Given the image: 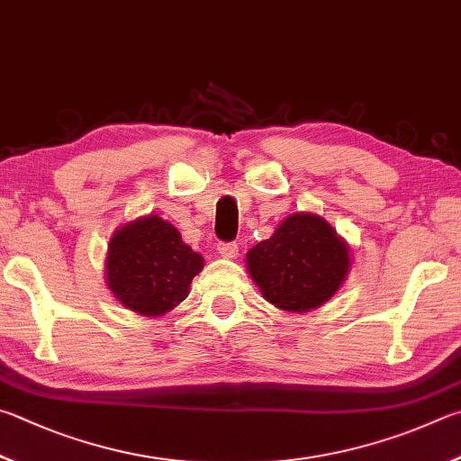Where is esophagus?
<instances>
[{"mask_svg": "<svg viewBox=\"0 0 461 461\" xmlns=\"http://www.w3.org/2000/svg\"><path fill=\"white\" fill-rule=\"evenodd\" d=\"M216 251L224 259H237L239 257V245L237 243H218Z\"/></svg>", "mask_w": 461, "mask_h": 461, "instance_id": "obj_1", "label": "esophagus"}]
</instances>
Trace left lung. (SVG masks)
<instances>
[{
    "mask_svg": "<svg viewBox=\"0 0 461 461\" xmlns=\"http://www.w3.org/2000/svg\"><path fill=\"white\" fill-rule=\"evenodd\" d=\"M352 267L348 243L320 214L295 212L247 253V271L265 300L292 313L332 300Z\"/></svg>",
    "mask_w": 461,
    "mask_h": 461,
    "instance_id": "left-lung-1",
    "label": "left lung"
}]
</instances>
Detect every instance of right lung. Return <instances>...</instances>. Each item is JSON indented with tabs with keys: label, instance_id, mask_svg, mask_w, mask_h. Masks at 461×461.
<instances>
[{
	"label": "right lung",
	"instance_id": "1",
	"mask_svg": "<svg viewBox=\"0 0 461 461\" xmlns=\"http://www.w3.org/2000/svg\"><path fill=\"white\" fill-rule=\"evenodd\" d=\"M202 255L184 243L174 224L158 214L121 224L104 257V284L113 297L137 316L159 318L190 294Z\"/></svg>",
	"mask_w": 461,
	"mask_h": 461
}]
</instances>
